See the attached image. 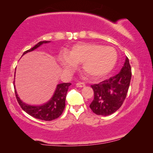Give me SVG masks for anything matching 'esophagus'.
Segmentation results:
<instances>
[{"label":"esophagus","instance_id":"1","mask_svg":"<svg viewBox=\"0 0 153 153\" xmlns=\"http://www.w3.org/2000/svg\"><path fill=\"white\" fill-rule=\"evenodd\" d=\"M86 86V84H84V82H77L76 84V86L77 87H79V88H83Z\"/></svg>","mask_w":153,"mask_h":153}]
</instances>
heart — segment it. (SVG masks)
<instances>
[{"instance_id":"1","label":"heart","mask_w":153,"mask_h":153,"mask_svg":"<svg viewBox=\"0 0 153 153\" xmlns=\"http://www.w3.org/2000/svg\"><path fill=\"white\" fill-rule=\"evenodd\" d=\"M62 67L71 69L76 64L82 63V69L88 76L98 77L112 70L117 60V54L112 47L96 44H79L59 57Z\"/></svg>"}]
</instances>
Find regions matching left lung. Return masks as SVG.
I'll return each instance as SVG.
<instances>
[{
    "label": "left lung",
    "instance_id": "obj_1",
    "mask_svg": "<svg viewBox=\"0 0 153 153\" xmlns=\"http://www.w3.org/2000/svg\"><path fill=\"white\" fill-rule=\"evenodd\" d=\"M131 77V66L126 57L118 74L99 84L91 85L94 97L90 108L93 112L98 115L107 116L117 111L126 99Z\"/></svg>",
    "mask_w": 153,
    "mask_h": 153
}]
</instances>
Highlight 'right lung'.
I'll return each mask as SVG.
<instances>
[{
  "mask_svg": "<svg viewBox=\"0 0 153 153\" xmlns=\"http://www.w3.org/2000/svg\"><path fill=\"white\" fill-rule=\"evenodd\" d=\"M50 42V41H41L36 45L33 47L25 51L23 55L26 54L29 52L33 51L37 48L39 47L42 44H46ZM71 83H62L56 86V88L55 93L48 101L42 105L40 106H32L29 105L22 102L20 98L18 97L17 93L15 90V92L17 102L20 105V107L30 115L32 116L33 117L38 120L44 121H52L58 118L62 113L65 107V98L67 90H68L69 86H70Z\"/></svg>",
  "mask_w": 153,
  "mask_h": 153,
  "instance_id": "1",
  "label": "right lung"
}]
</instances>
